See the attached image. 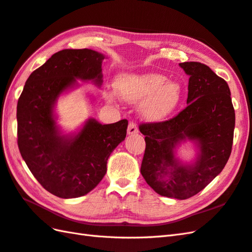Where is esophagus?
<instances>
[{
    "label": "esophagus",
    "instance_id": "esophagus-1",
    "mask_svg": "<svg viewBox=\"0 0 252 252\" xmlns=\"http://www.w3.org/2000/svg\"><path fill=\"white\" fill-rule=\"evenodd\" d=\"M138 127L137 124L134 122H129V125H128V129H127V133L129 134V136H133V134H137L138 133Z\"/></svg>",
    "mask_w": 252,
    "mask_h": 252
}]
</instances>
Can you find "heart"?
<instances>
[{
    "instance_id": "obj_1",
    "label": "heart",
    "mask_w": 252,
    "mask_h": 252,
    "mask_svg": "<svg viewBox=\"0 0 252 252\" xmlns=\"http://www.w3.org/2000/svg\"><path fill=\"white\" fill-rule=\"evenodd\" d=\"M119 94L125 100L136 102L145 99L142 112L146 119L159 121L167 118L180 105L181 87L175 82H168L167 77L159 73L127 75L119 79Z\"/></svg>"
}]
</instances>
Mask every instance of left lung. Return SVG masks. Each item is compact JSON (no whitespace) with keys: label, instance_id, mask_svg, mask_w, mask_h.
I'll list each match as a JSON object with an SVG mask.
<instances>
[{"label":"left lung","instance_id":"obj_1","mask_svg":"<svg viewBox=\"0 0 252 252\" xmlns=\"http://www.w3.org/2000/svg\"><path fill=\"white\" fill-rule=\"evenodd\" d=\"M180 66L189 75L187 107L162 122L141 123L145 151L141 174L163 197H193L216 177L231 155L235 111L229 85L199 62ZM197 140L200 154L193 166H181L173 154L181 140Z\"/></svg>","mask_w":252,"mask_h":252}]
</instances>
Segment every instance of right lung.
<instances>
[{"mask_svg": "<svg viewBox=\"0 0 252 252\" xmlns=\"http://www.w3.org/2000/svg\"><path fill=\"white\" fill-rule=\"evenodd\" d=\"M102 54L91 49L54 53L31 73L17 105V137L28 168L47 191L78 198L94 189L107 172V160L126 137L128 121L101 125L89 120L73 138L61 136L53 105L77 79L101 84Z\"/></svg>", "mask_w": 252, "mask_h": 252, "instance_id": "right-lung-1", "label": "right lung"}]
</instances>
